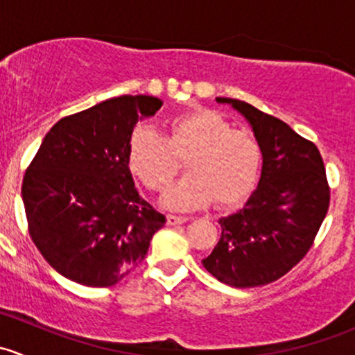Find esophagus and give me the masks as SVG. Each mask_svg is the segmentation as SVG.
<instances>
[{
  "label": "esophagus",
  "instance_id": "34e87169",
  "mask_svg": "<svg viewBox=\"0 0 355 355\" xmlns=\"http://www.w3.org/2000/svg\"><path fill=\"white\" fill-rule=\"evenodd\" d=\"M187 221V218L184 216H175V214H168L166 216V225H182Z\"/></svg>",
  "mask_w": 355,
  "mask_h": 355
}]
</instances>
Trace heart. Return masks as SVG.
<instances>
[{
	"label": "heart",
	"mask_w": 355,
	"mask_h": 355,
	"mask_svg": "<svg viewBox=\"0 0 355 355\" xmlns=\"http://www.w3.org/2000/svg\"><path fill=\"white\" fill-rule=\"evenodd\" d=\"M185 159L182 180L161 199L166 209L192 211L216 199L221 207L241 204L256 187L261 146L250 132L232 127L218 111L196 108L170 120L164 139L149 127H139L128 139V168L151 191H164Z\"/></svg>",
	"instance_id": "heart-1"
}]
</instances>
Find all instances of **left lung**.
Returning <instances> with one entry per match:
<instances>
[{
  "label": "left lung",
  "instance_id": "1",
  "mask_svg": "<svg viewBox=\"0 0 355 355\" xmlns=\"http://www.w3.org/2000/svg\"><path fill=\"white\" fill-rule=\"evenodd\" d=\"M245 118L263 166L242 209L220 218L221 237L202 266L221 284L249 288L288 273L313 245L330 204L323 157L285 121L249 103L216 98Z\"/></svg>",
  "mask_w": 355,
  "mask_h": 355
}]
</instances>
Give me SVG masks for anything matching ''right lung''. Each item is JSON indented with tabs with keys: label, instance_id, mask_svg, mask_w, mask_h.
<instances>
[{
	"label": "right lung",
	"instance_id": "add662e5",
	"mask_svg": "<svg viewBox=\"0 0 355 355\" xmlns=\"http://www.w3.org/2000/svg\"><path fill=\"white\" fill-rule=\"evenodd\" d=\"M155 96H120L62 118L27 168L22 200L28 234L60 275L111 287L146 257L164 216L139 196L128 139L155 116Z\"/></svg>",
	"mask_w": 355,
	"mask_h": 355
}]
</instances>
